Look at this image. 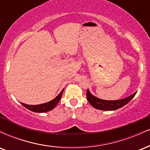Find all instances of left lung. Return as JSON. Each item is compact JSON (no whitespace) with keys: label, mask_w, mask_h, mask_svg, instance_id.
<instances>
[{"label":"left lung","mask_w":150,"mask_h":150,"mask_svg":"<svg viewBox=\"0 0 150 150\" xmlns=\"http://www.w3.org/2000/svg\"><path fill=\"white\" fill-rule=\"evenodd\" d=\"M136 93L137 92L132 94V95L129 96L128 97L120 99V100L107 101L103 100V99H100L99 98L94 97L89 92V89H87V98L90 104L95 108L103 110V111H113V110H116L118 108H121L122 106L128 104L129 101L135 97Z\"/></svg>","instance_id":"1"}]
</instances>
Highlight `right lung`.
I'll return each instance as SVG.
<instances>
[{
  "label": "right lung",
  "mask_w": 150,
  "mask_h": 150,
  "mask_svg": "<svg viewBox=\"0 0 150 150\" xmlns=\"http://www.w3.org/2000/svg\"><path fill=\"white\" fill-rule=\"evenodd\" d=\"M63 89L61 91V93L56 97L55 99H53V100L49 101V102L45 103V104H39V105H28L22 103V104L25 106V108H27V109L30 110V111H34V112H39V113H43V112H46V111H49L51 110H52L55 106L57 105L58 101L61 99L62 94H63Z\"/></svg>",
  "instance_id": "right-lung-1"
}]
</instances>
